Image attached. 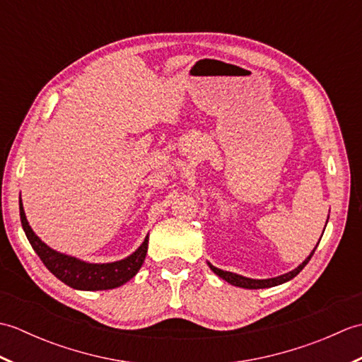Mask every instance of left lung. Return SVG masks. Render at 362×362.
<instances>
[{"mask_svg": "<svg viewBox=\"0 0 362 362\" xmlns=\"http://www.w3.org/2000/svg\"><path fill=\"white\" fill-rule=\"evenodd\" d=\"M328 222V221H327ZM327 227V226H325ZM324 232H325V228H324ZM324 235V233H322ZM320 241V240H319ZM317 245H319V243H317ZM317 245L316 247H314V250L310 253V257L306 258L302 264L300 266H297L294 271H291V272H288V274H283V275H279V276H275V279H266V280H255V279H247V276H243V275H238V274H233V272H227V271H222V269H218V267H214L213 264H210L209 263V266H210V269L211 271L216 274L218 276H221L222 280H226L227 283H230V284H233V286H238V288H245V289H263V288H272V286H279V284H281V283H286V281H289V280H292L294 279V276L302 271V269L308 264V261L311 259V257L314 255V252H316V249H317Z\"/></svg>", "mask_w": 362, "mask_h": 362, "instance_id": "8db88e82", "label": "left lung"}]
</instances>
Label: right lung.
Returning a JSON list of instances; mask_svg holds the SVG:
<instances>
[{
	"label": "right lung",
	"mask_w": 362,
	"mask_h": 362,
	"mask_svg": "<svg viewBox=\"0 0 362 362\" xmlns=\"http://www.w3.org/2000/svg\"><path fill=\"white\" fill-rule=\"evenodd\" d=\"M20 219L28 241L33 245L37 255L40 257L43 264L48 267V271L52 275H56L60 281L68 284L70 288L79 291H105L118 288L121 284L127 283L132 276L136 275L138 271H140L141 264L144 263L146 252H148L149 236H146L140 247L124 259L104 264L87 263V261L65 255V253H60L51 249L49 245H46L40 238L34 233V230L30 228L25 210H23L21 199Z\"/></svg>",
	"instance_id": "right-lung-1"
}]
</instances>
